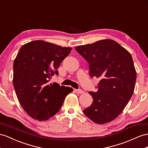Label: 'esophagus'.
Segmentation results:
<instances>
[{"mask_svg": "<svg viewBox=\"0 0 148 148\" xmlns=\"http://www.w3.org/2000/svg\"><path fill=\"white\" fill-rule=\"evenodd\" d=\"M74 91L76 92V93H78V94H82L84 92H83V90H81V89H74Z\"/></svg>", "mask_w": 148, "mask_h": 148, "instance_id": "obj_1", "label": "esophagus"}]
</instances>
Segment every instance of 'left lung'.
Segmentation results:
<instances>
[{"label": "left lung", "instance_id": "8db88e82", "mask_svg": "<svg viewBox=\"0 0 148 148\" xmlns=\"http://www.w3.org/2000/svg\"><path fill=\"white\" fill-rule=\"evenodd\" d=\"M89 63L90 77H99L93 101L83 112L93 122L105 124L122 112L134 92L136 72L132 56L116 41L102 40L75 47Z\"/></svg>", "mask_w": 148, "mask_h": 148}]
</instances>
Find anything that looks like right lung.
<instances>
[{
  "mask_svg": "<svg viewBox=\"0 0 148 148\" xmlns=\"http://www.w3.org/2000/svg\"><path fill=\"white\" fill-rule=\"evenodd\" d=\"M71 49L42 40L31 42L20 49L14 62L13 84L22 107L32 118L50 119L73 90L49 82L52 76L59 74L58 69Z\"/></svg>",
  "mask_w": 148,
  "mask_h": 148,
  "instance_id": "add662e5",
  "label": "right lung"
}]
</instances>
